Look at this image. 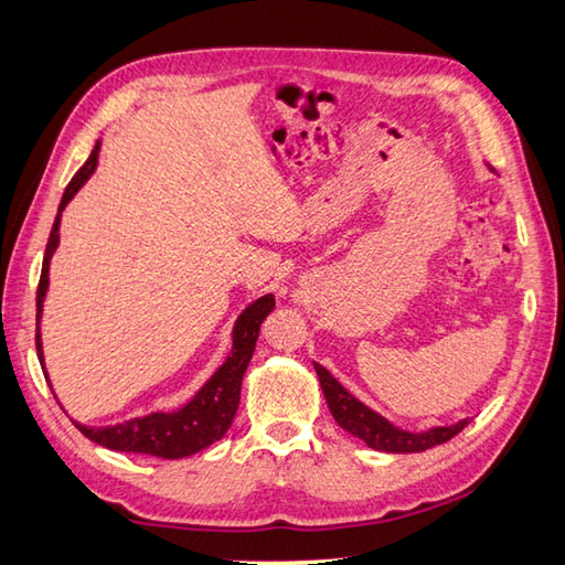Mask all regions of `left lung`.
I'll list each match as a JSON object with an SVG mask.
<instances>
[{
	"label": "left lung",
	"instance_id": "1",
	"mask_svg": "<svg viewBox=\"0 0 565 565\" xmlns=\"http://www.w3.org/2000/svg\"><path fill=\"white\" fill-rule=\"evenodd\" d=\"M313 367L318 373V381H321L328 409H331L335 423L341 425L345 433L363 439L367 447L381 449V452H397V455L423 452V449L447 443V439H452L469 425V419H461L457 425L435 427V429H427V433H417V435L405 433V429H397L390 425L385 417L375 415L373 409H367L363 403H358V399L348 393V390L338 383L323 365L313 363Z\"/></svg>",
	"mask_w": 565,
	"mask_h": 565
}]
</instances>
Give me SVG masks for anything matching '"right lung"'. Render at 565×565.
<instances>
[{
	"label": "right lung",
	"mask_w": 565,
	"mask_h": 565,
	"mask_svg": "<svg viewBox=\"0 0 565 565\" xmlns=\"http://www.w3.org/2000/svg\"><path fill=\"white\" fill-rule=\"evenodd\" d=\"M96 162H98V142L94 152L88 156V160L84 162V168L71 178V182L64 190V198H61L58 214L49 234L44 266H41V279L36 289V321L41 316V303H44L46 286H49V259L58 244L61 210L66 207V202L74 198L81 184H84L90 172L96 170ZM271 311H274V296L269 294V296H262L259 301H254L249 309L239 316L237 326H234L232 355L224 361L220 371L204 383L200 393L194 395L182 409H178V413L172 415L152 413L148 417H136L113 427L76 425L81 429V435H86L90 443H96L100 447L116 449V452H138V455H150L160 459L190 457L194 452H200V449L210 447L212 443H217V439H222L224 433L230 429L234 415H237L242 377L252 361L256 338H259V326ZM36 353H39V361L44 363V358H41L39 323H36Z\"/></svg>",
	"instance_id": "add662e5"
}]
</instances>
